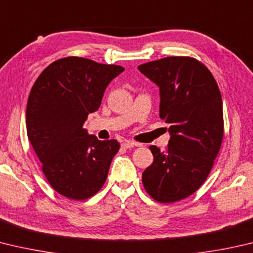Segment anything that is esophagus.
<instances>
[{"label":"esophagus","mask_w":253,"mask_h":253,"mask_svg":"<svg viewBox=\"0 0 253 253\" xmlns=\"http://www.w3.org/2000/svg\"><path fill=\"white\" fill-rule=\"evenodd\" d=\"M134 146H139V144H137V142H135V141H131V140H125L122 144V147L123 148H131V147H134Z\"/></svg>","instance_id":"1"}]
</instances>
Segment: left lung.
Segmentation results:
<instances>
[{"mask_svg": "<svg viewBox=\"0 0 253 253\" xmlns=\"http://www.w3.org/2000/svg\"><path fill=\"white\" fill-rule=\"evenodd\" d=\"M138 70L159 87V116L170 125L166 150L149 147L154 163L142 172V185L156 201L176 203L199 189L218 156L223 138L221 94L196 58L165 57Z\"/></svg>", "mask_w": 253, "mask_h": 253, "instance_id": "8db88e82", "label": "left lung"}]
</instances>
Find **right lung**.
<instances>
[{
  "label": "right lung",
  "mask_w": 253,
  "mask_h": 253,
  "mask_svg": "<svg viewBox=\"0 0 253 253\" xmlns=\"http://www.w3.org/2000/svg\"><path fill=\"white\" fill-rule=\"evenodd\" d=\"M124 71L70 56L49 64L32 87L27 137L49 185L66 198L85 200L106 181L119 142L98 140L83 125L99 108L109 83Z\"/></svg>",
  "instance_id": "add662e5"
}]
</instances>
